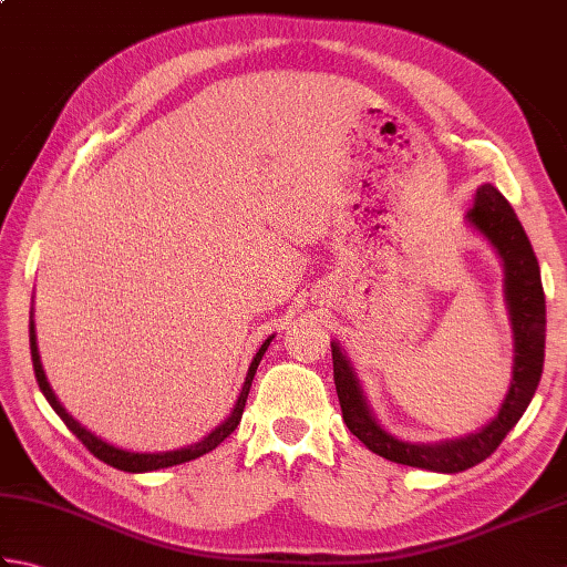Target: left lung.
Returning a JSON list of instances; mask_svg holds the SVG:
<instances>
[{
    "label": "left lung",
    "mask_w": 567,
    "mask_h": 567,
    "mask_svg": "<svg viewBox=\"0 0 567 567\" xmlns=\"http://www.w3.org/2000/svg\"><path fill=\"white\" fill-rule=\"evenodd\" d=\"M465 221L475 228L487 244L497 250L504 268V302L509 309L514 333V365L509 390L504 394L497 416L461 439H445L439 443L402 441L384 429L372 414L368 396L339 341H331L333 382L339 392L346 426L358 441H363L372 453L388 457L392 463L412 465L433 473H463V470L483 463L497 451L504 436L516 426L526 412L528 402L540 382L546 351V297L540 285V270L522 221L516 219L512 204L502 197L495 185H480L473 209Z\"/></svg>",
    "instance_id": "obj_1"
}]
</instances>
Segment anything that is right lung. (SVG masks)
Returning <instances> with one entry per match:
<instances>
[{"instance_id": "1", "label": "right lung", "mask_w": 567, "mask_h": 567, "mask_svg": "<svg viewBox=\"0 0 567 567\" xmlns=\"http://www.w3.org/2000/svg\"><path fill=\"white\" fill-rule=\"evenodd\" d=\"M275 339V333L270 336V339H265V343L258 348V353L252 355L250 360V368H248V375H246V382L244 388H240V394L238 400L234 404V412L228 414L219 426H216L214 431H209L207 436H204L202 441L192 443V445H185V449H177V451H163V453H138V451H126V449H118V445L114 443H106L104 439H100L97 433H92L90 429H84L80 421L72 416L68 409L60 404V400L55 396L51 382H48L45 378V370H43V363H41V355H39V343H35V323H33V311H31V321H29V341H31V360H33V372H35V382H39V388L43 392V396L48 400V404L53 406V412L65 421V426L75 433V436L87 445V451L94 453V457H100L102 463L112 465L116 470H124V473H151V470H161V467H173V465H179V463H189L195 461V457L204 455L214 451L216 445H219L226 436H231V433L236 431L240 416H244V409H246V400H248V392H250V382H252V375H256V370L260 365V360L265 355V351H268L270 341Z\"/></svg>"}]
</instances>
